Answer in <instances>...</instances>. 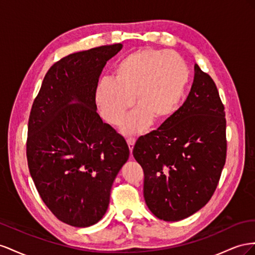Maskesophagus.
<instances>
[{
  "label": "esophagus",
  "instance_id": "34e87169",
  "mask_svg": "<svg viewBox=\"0 0 255 255\" xmlns=\"http://www.w3.org/2000/svg\"><path fill=\"white\" fill-rule=\"evenodd\" d=\"M134 143H135V139H133V137H128V139H127V144H128V147L130 149V152H131L132 149H133Z\"/></svg>",
  "mask_w": 255,
  "mask_h": 255
}]
</instances>
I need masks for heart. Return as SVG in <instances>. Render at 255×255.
I'll return each mask as SVG.
<instances>
[{
  "mask_svg": "<svg viewBox=\"0 0 255 255\" xmlns=\"http://www.w3.org/2000/svg\"><path fill=\"white\" fill-rule=\"evenodd\" d=\"M190 78L178 53L146 48L124 56L114 67V78L100 80L95 91L98 111L107 123L119 124L125 112L137 106L121 124L122 132L135 134L177 112ZM134 99L132 100V98Z\"/></svg>",
  "mask_w": 255,
  "mask_h": 255,
  "instance_id": "b5f03b06",
  "label": "heart"
}]
</instances>
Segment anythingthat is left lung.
Here are the masks:
<instances>
[{
  "label": "left lung",
  "mask_w": 255,
  "mask_h": 255,
  "mask_svg": "<svg viewBox=\"0 0 255 255\" xmlns=\"http://www.w3.org/2000/svg\"><path fill=\"white\" fill-rule=\"evenodd\" d=\"M227 121L214 80L194 65L190 93L157 130L140 136L133 157L144 171V199L164 221H179L205 206L227 158Z\"/></svg>",
  "instance_id": "1"
}]
</instances>
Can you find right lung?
Returning a JSON list of instances; mask_svg holds the SVG:
<instances>
[{
    "label": "right lung",
    "mask_w": 255,
    "mask_h": 255,
    "mask_svg": "<svg viewBox=\"0 0 255 255\" xmlns=\"http://www.w3.org/2000/svg\"><path fill=\"white\" fill-rule=\"evenodd\" d=\"M122 43L72 53L46 74L28 119L26 158L52 214L86 228L106 214L113 181L128 158L124 137L97 113L95 91Z\"/></svg>",
    "instance_id": "1"
}]
</instances>
